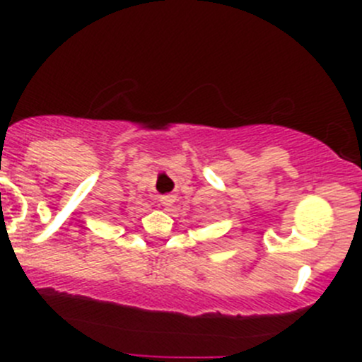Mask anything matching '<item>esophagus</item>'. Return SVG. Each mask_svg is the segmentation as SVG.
<instances>
[{"label": "esophagus", "instance_id": "obj_1", "mask_svg": "<svg viewBox=\"0 0 362 362\" xmlns=\"http://www.w3.org/2000/svg\"><path fill=\"white\" fill-rule=\"evenodd\" d=\"M160 204H163L164 208H170V206H173V203H175V196H171V194H166V196H160Z\"/></svg>", "mask_w": 362, "mask_h": 362}]
</instances>
